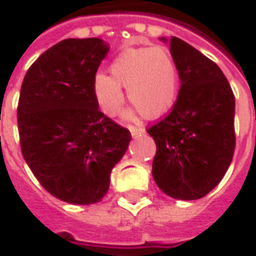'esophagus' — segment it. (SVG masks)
Returning <instances> with one entry per match:
<instances>
[{"label":"esophagus","mask_w":256,"mask_h":256,"mask_svg":"<svg viewBox=\"0 0 256 256\" xmlns=\"http://www.w3.org/2000/svg\"><path fill=\"white\" fill-rule=\"evenodd\" d=\"M130 132L132 136H141L142 134H145V128H142V126H130Z\"/></svg>","instance_id":"1"}]
</instances>
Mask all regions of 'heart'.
I'll list each match as a JSON object with an SVG mask.
<instances>
[{"label":"heart","instance_id":"heart-1","mask_svg":"<svg viewBox=\"0 0 256 256\" xmlns=\"http://www.w3.org/2000/svg\"><path fill=\"white\" fill-rule=\"evenodd\" d=\"M111 76L96 74L94 96L104 114L114 116L124 104L122 88L130 101L146 116L160 118L168 112L180 92L175 61L165 48H128L112 61Z\"/></svg>","mask_w":256,"mask_h":256}]
</instances>
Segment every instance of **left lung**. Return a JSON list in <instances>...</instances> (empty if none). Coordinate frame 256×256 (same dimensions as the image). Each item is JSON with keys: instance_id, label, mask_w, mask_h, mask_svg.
I'll return each instance as SVG.
<instances>
[{"instance_id": "obj_1", "label": "left lung", "mask_w": 256, "mask_h": 256, "mask_svg": "<svg viewBox=\"0 0 256 256\" xmlns=\"http://www.w3.org/2000/svg\"><path fill=\"white\" fill-rule=\"evenodd\" d=\"M170 44L181 88L172 111L148 134L156 144L152 176L175 200L211 192L231 165L235 150V96L221 68L176 36Z\"/></svg>"}]
</instances>
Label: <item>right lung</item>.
I'll return each mask as SVG.
<instances>
[{
	"mask_svg": "<svg viewBox=\"0 0 256 256\" xmlns=\"http://www.w3.org/2000/svg\"><path fill=\"white\" fill-rule=\"evenodd\" d=\"M108 51L101 38L64 40L30 66L21 86L16 114L24 160L45 190L68 204L101 201L131 141L94 96V78Z\"/></svg>",
	"mask_w": 256,
	"mask_h": 256,
	"instance_id": "add662e5",
	"label": "right lung"
}]
</instances>
